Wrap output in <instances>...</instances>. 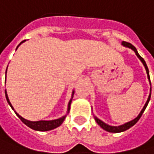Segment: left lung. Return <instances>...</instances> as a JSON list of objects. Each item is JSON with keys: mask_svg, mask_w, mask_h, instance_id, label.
Returning <instances> with one entry per match:
<instances>
[{"mask_svg": "<svg viewBox=\"0 0 154 154\" xmlns=\"http://www.w3.org/2000/svg\"><path fill=\"white\" fill-rule=\"evenodd\" d=\"M122 45H125V46H126V47H129V48H131V49H132L134 51H135V53H136V55H137V57H138V59L142 61V63L144 64V66H145V67H146V72H147V77H148L149 81H150V76H149V70H148V67H147V66H146V61L144 60V59L137 53V50L136 48L131 45V44H130V43H128V42H125V41H123L122 42ZM151 90H152V88H151ZM150 98H151V94H149V97L148 99H147V102L146 103V104L144 106V108H143V109L141 110V112L139 113V115L137 116V117L135 118V119H133L132 121H131V122H128L126 124H125V125H120V126H110V125H106L105 123L103 122H102L100 119H98L97 117H95L94 116V119H95V121H96V123L100 125V126L102 127L103 130L105 131H109V132H121V131H126L128 130L130 127L133 126L136 123H137V121L139 120V118L141 117V116L143 114V112L145 111V109H146V106L148 104L149 101H150Z\"/></svg>", "mask_w": 154, "mask_h": 154, "instance_id": "1", "label": "left lung"}]
</instances>
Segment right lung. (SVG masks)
<instances>
[{"mask_svg": "<svg viewBox=\"0 0 154 154\" xmlns=\"http://www.w3.org/2000/svg\"><path fill=\"white\" fill-rule=\"evenodd\" d=\"M24 41H25V40L22 41V42L20 43V45H21L22 43H23ZM19 45H18V46H19ZM18 46H17V47H18ZM7 68H8V67H7ZM6 72H7V71H6ZM5 94H6V99H7V101H8V104L10 105V107L13 109L12 105H11L10 102H9V100H8V94H7V93H6V91H5ZM72 94H73V92H72ZM71 102H72V99L70 100L69 103H68V112H69V109H70V104H71ZM16 114H17V116L21 119V121H22L23 123H24L27 126H29V128H31V129H33V130L40 131H51V130H52V129H55V128L59 127L60 125L61 124L63 123V121L65 120V118H66V116H62L61 118L56 119V120H51V121H37V122H31V121H28V120H26V119L23 118L21 116L18 115L17 113H16Z\"/></svg>", "mask_w": 154, "mask_h": 154, "instance_id": "add662e5", "label": "right lung"}]
</instances>
